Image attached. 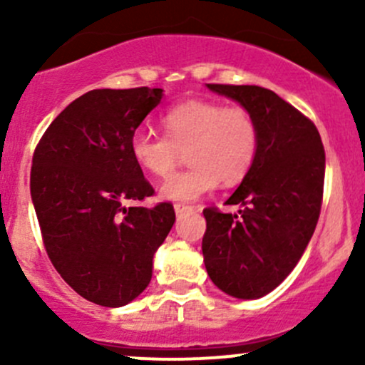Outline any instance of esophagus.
Returning <instances> with one entry per match:
<instances>
[{
    "label": "esophagus",
    "mask_w": 365,
    "mask_h": 365,
    "mask_svg": "<svg viewBox=\"0 0 365 365\" xmlns=\"http://www.w3.org/2000/svg\"><path fill=\"white\" fill-rule=\"evenodd\" d=\"M192 206H189V205H183V203H175V212L178 213V215H182V213H185V212H192Z\"/></svg>",
    "instance_id": "esophagus-1"
}]
</instances>
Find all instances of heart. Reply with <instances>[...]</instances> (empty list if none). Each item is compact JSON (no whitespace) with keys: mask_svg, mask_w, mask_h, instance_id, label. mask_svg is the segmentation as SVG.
I'll use <instances>...</instances> for the list:
<instances>
[{"mask_svg":"<svg viewBox=\"0 0 365 365\" xmlns=\"http://www.w3.org/2000/svg\"><path fill=\"white\" fill-rule=\"evenodd\" d=\"M165 134L138 130L130 139V153L141 169L153 176L171 175L182 153L189 165L160 185L168 201L192 203L222 185H237L251 173L259 152V125L242 106L217 101L182 102L162 116Z\"/></svg>","mask_w":365,"mask_h":365,"instance_id":"b5f03b06","label":"heart"}]
</instances>
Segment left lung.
<instances>
[{
	"instance_id": "obj_1",
	"label": "left lung",
	"mask_w": 365,
	"mask_h": 365,
	"mask_svg": "<svg viewBox=\"0 0 365 365\" xmlns=\"http://www.w3.org/2000/svg\"><path fill=\"white\" fill-rule=\"evenodd\" d=\"M240 102L259 125V152L251 173L226 205L203 210L205 267L219 289L259 298L297 267L318 224L325 183V148L305 114L261 86L206 84Z\"/></svg>"
}]
</instances>
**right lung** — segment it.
Instances as JSON below:
<instances>
[{"label":"right lung","instance_id":"right-lung-1","mask_svg":"<svg viewBox=\"0 0 365 365\" xmlns=\"http://www.w3.org/2000/svg\"><path fill=\"white\" fill-rule=\"evenodd\" d=\"M160 88L91 90L47 127L33 153L29 189L51 263L73 292L121 307L152 279L153 254L175 224L130 153V139Z\"/></svg>","mask_w":365,"mask_h":365}]
</instances>
